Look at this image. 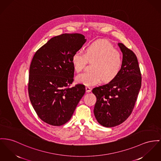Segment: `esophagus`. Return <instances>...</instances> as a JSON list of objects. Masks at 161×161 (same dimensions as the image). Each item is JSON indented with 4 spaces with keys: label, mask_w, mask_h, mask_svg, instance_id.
Instances as JSON below:
<instances>
[{
    "label": "esophagus",
    "mask_w": 161,
    "mask_h": 161,
    "mask_svg": "<svg viewBox=\"0 0 161 161\" xmlns=\"http://www.w3.org/2000/svg\"><path fill=\"white\" fill-rule=\"evenodd\" d=\"M91 91H92V88L90 87V86H86V93H90Z\"/></svg>",
    "instance_id": "esophagus-1"
}]
</instances>
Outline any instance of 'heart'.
<instances>
[{
  "instance_id": "obj_1",
  "label": "heart",
  "mask_w": 161,
  "mask_h": 161,
  "mask_svg": "<svg viewBox=\"0 0 161 161\" xmlns=\"http://www.w3.org/2000/svg\"><path fill=\"white\" fill-rule=\"evenodd\" d=\"M88 62L93 63V71L78 75L76 80L86 86H93L102 80L107 83L114 80L121 71L123 57L112 44L99 40L88 44L86 53L77 51L73 55L72 64L77 73L83 71Z\"/></svg>"
}]
</instances>
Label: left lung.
<instances>
[{
    "instance_id": "left-lung-1",
    "label": "left lung",
    "mask_w": 161,
    "mask_h": 161,
    "mask_svg": "<svg viewBox=\"0 0 161 161\" xmlns=\"http://www.w3.org/2000/svg\"><path fill=\"white\" fill-rule=\"evenodd\" d=\"M123 66L118 76L103 86L95 87L97 97L94 114L102 126L112 128L123 123L131 114L142 85V76L136 54L123 43Z\"/></svg>"
}]
</instances>
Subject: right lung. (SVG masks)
Instances as JSON below:
<instances>
[{"mask_svg":"<svg viewBox=\"0 0 161 161\" xmlns=\"http://www.w3.org/2000/svg\"><path fill=\"white\" fill-rule=\"evenodd\" d=\"M86 42L82 34L64 33L50 39L33 57L29 96L38 116L50 125L67 123L85 94L84 85L71 86L75 73L73 55Z\"/></svg>","mask_w":161,"mask_h":161,"instance_id":"1","label":"right lung"}]
</instances>
